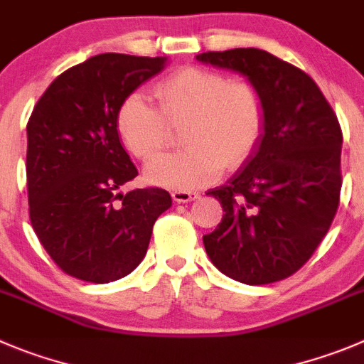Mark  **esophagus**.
<instances>
[{
	"label": "esophagus",
	"mask_w": 364,
	"mask_h": 364,
	"mask_svg": "<svg viewBox=\"0 0 364 364\" xmlns=\"http://www.w3.org/2000/svg\"><path fill=\"white\" fill-rule=\"evenodd\" d=\"M172 199L176 203H190L199 199V193L190 192V190H172Z\"/></svg>",
	"instance_id": "obj_1"
}]
</instances>
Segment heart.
<instances>
[{"instance_id":"1","label":"heart","mask_w":364,"mask_h":364,"mask_svg":"<svg viewBox=\"0 0 364 364\" xmlns=\"http://www.w3.org/2000/svg\"><path fill=\"white\" fill-rule=\"evenodd\" d=\"M158 105L140 93L125 98L117 113V132L134 158L149 163L171 140V127L188 122L183 141L188 149L163 156L149 166L152 183L198 188L251 158L266 129V105L259 87L228 80L217 71L185 68L154 86Z\"/></svg>"}]
</instances>
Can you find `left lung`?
<instances>
[{"label": "left lung", "instance_id": "8db88e82", "mask_svg": "<svg viewBox=\"0 0 364 364\" xmlns=\"http://www.w3.org/2000/svg\"><path fill=\"white\" fill-rule=\"evenodd\" d=\"M198 60L242 73L266 105L262 140L226 185L210 190L223 220L203 237L217 269L247 285L296 273L327 235L339 206L343 132L305 71L259 48Z\"/></svg>", "mask_w": 364, "mask_h": 364}]
</instances>
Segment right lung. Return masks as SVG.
<instances>
[{"mask_svg":"<svg viewBox=\"0 0 364 364\" xmlns=\"http://www.w3.org/2000/svg\"><path fill=\"white\" fill-rule=\"evenodd\" d=\"M165 57L100 53L60 73L37 100L26 132L28 215L53 262L79 280L107 284L136 269L172 198L158 186L120 193L138 176L117 113Z\"/></svg>","mask_w":364,"mask_h":364,"instance_id":"right-lung-1","label":"right lung"}]
</instances>
